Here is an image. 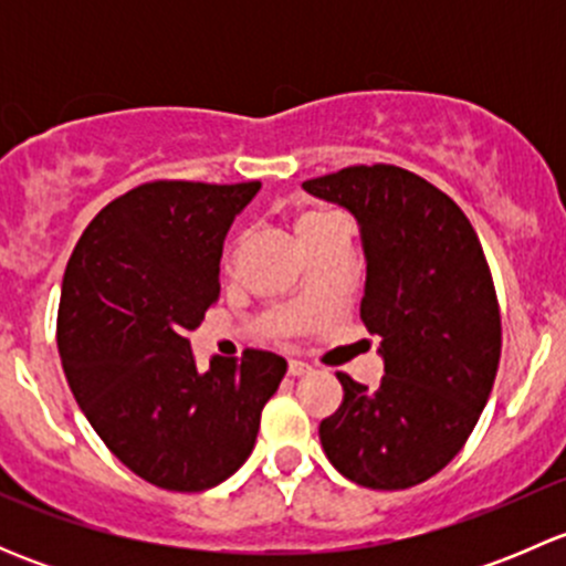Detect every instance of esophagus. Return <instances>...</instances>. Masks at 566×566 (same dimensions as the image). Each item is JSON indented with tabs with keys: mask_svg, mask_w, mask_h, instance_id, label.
Returning a JSON list of instances; mask_svg holds the SVG:
<instances>
[{
	"mask_svg": "<svg viewBox=\"0 0 566 566\" xmlns=\"http://www.w3.org/2000/svg\"><path fill=\"white\" fill-rule=\"evenodd\" d=\"M312 367L306 361H298V358H293V361L287 364V375L290 378H301V375H310Z\"/></svg>",
	"mask_w": 566,
	"mask_h": 566,
	"instance_id": "esophagus-1",
	"label": "esophagus"
}]
</instances>
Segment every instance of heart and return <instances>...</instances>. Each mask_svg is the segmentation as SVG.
Segmentation results:
<instances>
[{
  "mask_svg": "<svg viewBox=\"0 0 566 566\" xmlns=\"http://www.w3.org/2000/svg\"><path fill=\"white\" fill-rule=\"evenodd\" d=\"M342 227H345L342 224V219L336 213H331V210L306 208V210H298V213L293 216V232H295V238H298L301 247H304V251H310L317 241H323V238L331 235L334 230H342ZM241 251H243V235L232 238V241L227 243L224 256H221V268H224L227 273L235 268ZM304 301H306V293H301L298 304H304Z\"/></svg>",
  "mask_w": 566,
  "mask_h": 566,
  "instance_id": "1",
  "label": "heart"
}]
</instances>
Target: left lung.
I'll return each mask as SVG.
<instances>
[{"label": "left lung", "instance_id": "left-lung-1", "mask_svg": "<svg viewBox=\"0 0 566 566\" xmlns=\"http://www.w3.org/2000/svg\"><path fill=\"white\" fill-rule=\"evenodd\" d=\"M361 224V319L386 375L336 373L342 405L319 421L331 465L369 490H408L454 460L482 416L501 358V310L476 230L452 197L391 164L306 180Z\"/></svg>", "mask_w": 566, "mask_h": 566}]
</instances>
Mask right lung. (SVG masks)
<instances>
[{
	"instance_id": "add662e5",
	"label": "right lung",
	"mask_w": 566,
	"mask_h": 566,
	"mask_svg": "<svg viewBox=\"0 0 566 566\" xmlns=\"http://www.w3.org/2000/svg\"><path fill=\"white\" fill-rule=\"evenodd\" d=\"M260 186L142 182L90 221L67 260L65 378L108 452L156 488L202 493L230 479L287 373L282 356L249 347L199 375L188 342L219 301L227 230Z\"/></svg>"
}]
</instances>
